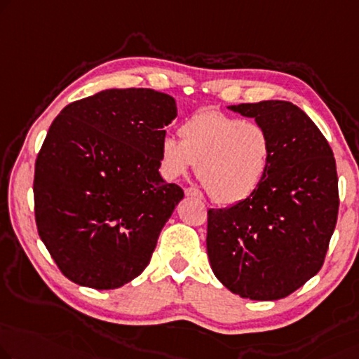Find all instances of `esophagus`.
<instances>
[{
    "instance_id": "esophagus-1",
    "label": "esophagus",
    "mask_w": 359,
    "mask_h": 359,
    "mask_svg": "<svg viewBox=\"0 0 359 359\" xmlns=\"http://www.w3.org/2000/svg\"><path fill=\"white\" fill-rule=\"evenodd\" d=\"M185 195H187V196H196V198H201V196H203L201 191L198 190V189H195V187H187V189H185Z\"/></svg>"
}]
</instances>
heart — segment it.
Wrapping results in <instances>:
<instances>
[{
    "instance_id": "b5f03b06",
    "label": "heart",
    "mask_w": 359,
    "mask_h": 359,
    "mask_svg": "<svg viewBox=\"0 0 359 359\" xmlns=\"http://www.w3.org/2000/svg\"><path fill=\"white\" fill-rule=\"evenodd\" d=\"M179 140L164 137L161 164L169 177L196 168L198 180L219 205L248 200L263 184L272 161V138L264 126L200 111L182 122Z\"/></svg>"
}]
</instances>
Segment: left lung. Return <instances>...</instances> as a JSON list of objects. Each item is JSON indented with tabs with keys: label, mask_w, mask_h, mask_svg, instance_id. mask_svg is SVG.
I'll list each match as a JSON object with an SVG mask.
<instances>
[{
	"label": "left lung",
	"mask_w": 359,
	"mask_h": 359,
	"mask_svg": "<svg viewBox=\"0 0 359 359\" xmlns=\"http://www.w3.org/2000/svg\"><path fill=\"white\" fill-rule=\"evenodd\" d=\"M272 138L269 172L256 194L208 211L214 276L242 298H285L324 264L339 214V177L329 142L290 101L229 106Z\"/></svg>",
	"instance_id": "left-lung-1"
}]
</instances>
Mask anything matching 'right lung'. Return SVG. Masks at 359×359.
Instances as JSON below:
<instances>
[{
	"mask_svg": "<svg viewBox=\"0 0 359 359\" xmlns=\"http://www.w3.org/2000/svg\"><path fill=\"white\" fill-rule=\"evenodd\" d=\"M175 116L172 96L114 88L74 101L53 121L35 161V222L69 280L112 290L148 266L184 198L158 170Z\"/></svg>",
	"mask_w": 359,
	"mask_h": 359,
	"instance_id": "right-lung-1",
	"label": "right lung"
}]
</instances>
